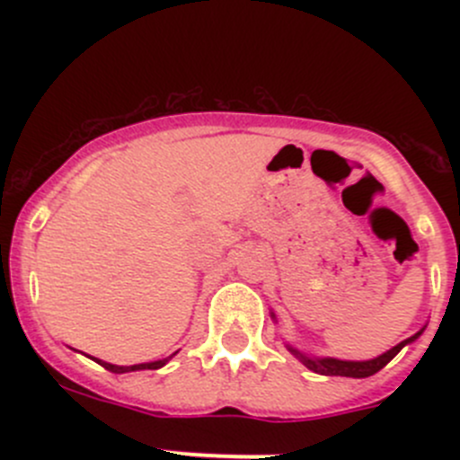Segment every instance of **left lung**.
<instances>
[{
    "instance_id": "8db88e82",
    "label": "left lung",
    "mask_w": 460,
    "mask_h": 460,
    "mask_svg": "<svg viewBox=\"0 0 460 460\" xmlns=\"http://www.w3.org/2000/svg\"><path fill=\"white\" fill-rule=\"evenodd\" d=\"M271 318L276 320V314L273 312H271ZM420 333H423V329H420V332H416L411 338H407V341L398 342L396 347L387 349L385 354L376 356V358H369V360H341V358H329V356H309V354H305V351L296 349V347L289 345V342H287V349H289L291 354H294L296 358L305 365V367L312 369V372H316V374L347 376V378H367V376H374L376 372H380V369H383L385 365H387L389 360H392L394 356L402 349V347H407L410 342H414Z\"/></svg>"
}]
</instances>
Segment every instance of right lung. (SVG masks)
<instances>
[{
    "mask_svg": "<svg viewBox=\"0 0 460 460\" xmlns=\"http://www.w3.org/2000/svg\"><path fill=\"white\" fill-rule=\"evenodd\" d=\"M175 354H178V351H175ZM175 354L166 356V358H162V360H153V363H142V365H111V363H104V360H97V358H93V360H95L97 365H102L104 369H109V372H113V374H127V372H140V369H160V367H164V365L169 363V360L173 358Z\"/></svg>",
    "mask_w": 460,
    "mask_h": 460,
    "instance_id": "obj_1",
    "label": "right lung"
}]
</instances>
